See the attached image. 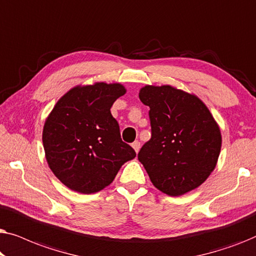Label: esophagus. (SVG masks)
Segmentation results:
<instances>
[{
  "mask_svg": "<svg viewBox=\"0 0 256 256\" xmlns=\"http://www.w3.org/2000/svg\"><path fill=\"white\" fill-rule=\"evenodd\" d=\"M132 148H134V150H135L136 152H138L140 148H141V143H140L138 141H135V142L132 143Z\"/></svg>",
  "mask_w": 256,
  "mask_h": 256,
  "instance_id": "1",
  "label": "esophagus"
}]
</instances>
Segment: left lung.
<instances>
[{
  "instance_id": "8db88e82",
  "label": "left lung",
  "mask_w": 256,
  "mask_h": 256,
  "mask_svg": "<svg viewBox=\"0 0 256 256\" xmlns=\"http://www.w3.org/2000/svg\"><path fill=\"white\" fill-rule=\"evenodd\" d=\"M140 100L149 106L152 138L138 160L154 186L177 197L208 180L222 149V132L206 104L170 85H146Z\"/></svg>"
}]
</instances>
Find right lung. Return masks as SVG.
I'll return each instance as SVG.
<instances>
[{
    "instance_id": "right-lung-1",
    "label": "right lung",
    "mask_w": 256,
    "mask_h": 256,
    "mask_svg": "<svg viewBox=\"0 0 256 256\" xmlns=\"http://www.w3.org/2000/svg\"><path fill=\"white\" fill-rule=\"evenodd\" d=\"M127 90L118 82L78 85L54 104L43 128L45 158L65 186L94 194L114 180L120 168L136 152L121 140L110 113Z\"/></svg>"
}]
</instances>
